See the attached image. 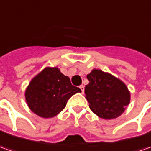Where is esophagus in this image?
<instances>
[{"mask_svg": "<svg viewBox=\"0 0 151 151\" xmlns=\"http://www.w3.org/2000/svg\"><path fill=\"white\" fill-rule=\"evenodd\" d=\"M80 89L81 90V92L83 93V92H84V90H85L84 86H83V85H81V86H80Z\"/></svg>", "mask_w": 151, "mask_h": 151, "instance_id": "34e87169", "label": "esophagus"}]
</instances>
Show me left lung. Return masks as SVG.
<instances>
[{"instance_id":"1","label":"left lung","mask_w":151,"mask_h":151,"mask_svg":"<svg viewBox=\"0 0 151 151\" xmlns=\"http://www.w3.org/2000/svg\"><path fill=\"white\" fill-rule=\"evenodd\" d=\"M86 77L89 84L85 87V94L93 113L101 119H113L124 112L130 93L122 81L96 69Z\"/></svg>"}]
</instances>
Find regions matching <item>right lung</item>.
Wrapping results in <instances>:
<instances>
[{
	"instance_id": "obj_1",
	"label": "right lung",
	"mask_w": 151,
	"mask_h": 151,
	"mask_svg": "<svg viewBox=\"0 0 151 151\" xmlns=\"http://www.w3.org/2000/svg\"><path fill=\"white\" fill-rule=\"evenodd\" d=\"M81 91L58 68L47 67L31 81L25 92V97L33 113L48 119L60 113L70 97Z\"/></svg>"
}]
</instances>
